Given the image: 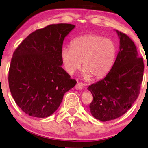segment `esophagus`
I'll return each instance as SVG.
<instances>
[{
    "label": "esophagus",
    "instance_id": "esophagus-1",
    "mask_svg": "<svg viewBox=\"0 0 148 148\" xmlns=\"http://www.w3.org/2000/svg\"><path fill=\"white\" fill-rule=\"evenodd\" d=\"M84 86H85V85H84V84H83V83L77 82V84L76 85V86H75V88H76V90H82L84 88Z\"/></svg>",
    "mask_w": 148,
    "mask_h": 148
}]
</instances>
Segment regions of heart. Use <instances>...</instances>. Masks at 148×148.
<instances>
[{
  "label": "heart",
  "instance_id": "obj_1",
  "mask_svg": "<svg viewBox=\"0 0 148 148\" xmlns=\"http://www.w3.org/2000/svg\"><path fill=\"white\" fill-rule=\"evenodd\" d=\"M117 54L116 44L111 39L88 34L74 39L71 47H63L60 57L66 71L74 74L84 67L82 76L85 79L100 78L111 71Z\"/></svg>",
  "mask_w": 148,
  "mask_h": 148
}]
</instances>
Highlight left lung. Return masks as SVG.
I'll use <instances>...</instances> for the list:
<instances>
[{
  "label": "left lung",
  "mask_w": 148,
  "mask_h": 148,
  "mask_svg": "<svg viewBox=\"0 0 148 148\" xmlns=\"http://www.w3.org/2000/svg\"><path fill=\"white\" fill-rule=\"evenodd\" d=\"M120 39L119 51L113 67L101 80L88 88L93 95L91 114L102 122L123 115L132 107L140 93L144 64L134 42L116 30Z\"/></svg>",
  "instance_id": "left-lung-1"
}]
</instances>
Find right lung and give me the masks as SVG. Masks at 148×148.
<instances>
[{"label": "right lung", "mask_w": 148, "mask_h": 148, "mask_svg": "<svg viewBox=\"0 0 148 148\" xmlns=\"http://www.w3.org/2000/svg\"><path fill=\"white\" fill-rule=\"evenodd\" d=\"M75 27L51 24L29 34L13 53L8 73L11 94L28 115L47 118L57 111L64 93L76 81L62 69L60 53L66 36Z\"/></svg>", "instance_id": "add662e5"}]
</instances>
